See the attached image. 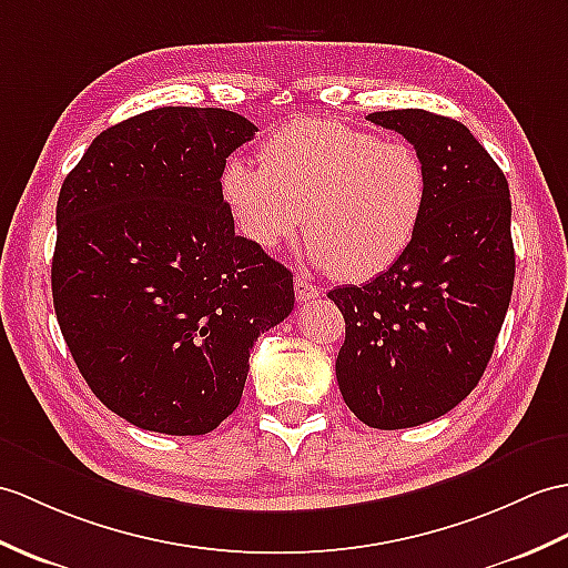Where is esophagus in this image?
<instances>
[{"mask_svg": "<svg viewBox=\"0 0 568 568\" xmlns=\"http://www.w3.org/2000/svg\"><path fill=\"white\" fill-rule=\"evenodd\" d=\"M295 297H297V302H310V300H316L322 295V287L320 285H314V283H310V281H305V278H295Z\"/></svg>", "mask_w": 568, "mask_h": 568, "instance_id": "34e87169", "label": "esophagus"}]
</instances>
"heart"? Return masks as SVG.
Here are the masks:
<instances>
[{"label":"heart","mask_w":568,"mask_h":568,"mask_svg":"<svg viewBox=\"0 0 568 568\" xmlns=\"http://www.w3.org/2000/svg\"><path fill=\"white\" fill-rule=\"evenodd\" d=\"M220 189L246 242L275 252L305 224L310 258L346 283L389 271L430 203L428 166L412 144L322 118L275 130L261 166L234 156Z\"/></svg>","instance_id":"b5f03b06"}]
</instances>
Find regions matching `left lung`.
<instances>
[{
  "label": "left lung",
  "mask_w": 568,
  "mask_h": 568,
  "mask_svg": "<svg viewBox=\"0 0 568 568\" xmlns=\"http://www.w3.org/2000/svg\"><path fill=\"white\" fill-rule=\"evenodd\" d=\"M367 121L412 142L430 176L406 254L371 283L328 293L346 320L336 358L344 402L365 426L397 430L450 412L486 371L516 278L510 191L453 118L402 109Z\"/></svg>",
  "instance_id": "1"
}]
</instances>
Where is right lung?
Here are the masks:
<instances>
[{
	"instance_id": "right-lung-1",
	"label": "right lung",
	"mask_w": 568,
	"mask_h": 568,
	"mask_svg": "<svg viewBox=\"0 0 568 568\" xmlns=\"http://www.w3.org/2000/svg\"><path fill=\"white\" fill-rule=\"evenodd\" d=\"M256 133L224 109L144 111L103 130L62 183L60 332L91 392L138 428L215 430L254 341L293 312L290 271L234 234L220 189Z\"/></svg>"
}]
</instances>
